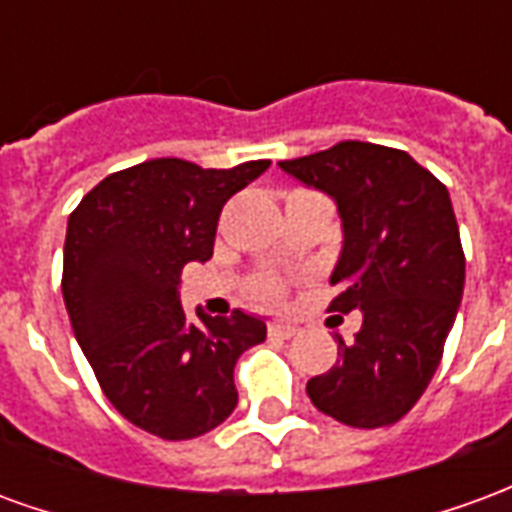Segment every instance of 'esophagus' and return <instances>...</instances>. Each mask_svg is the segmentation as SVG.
<instances>
[{"label": "esophagus", "instance_id": "esophagus-1", "mask_svg": "<svg viewBox=\"0 0 512 512\" xmlns=\"http://www.w3.org/2000/svg\"><path fill=\"white\" fill-rule=\"evenodd\" d=\"M268 334L277 337V340H290V337L299 334V326H293V323H271V326H268Z\"/></svg>", "mask_w": 512, "mask_h": 512}]
</instances>
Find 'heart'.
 Listing matches in <instances>:
<instances>
[{
  "label": "heart",
  "mask_w": 512,
  "mask_h": 512,
  "mask_svg": "<svg viewBox=\"0 0 512 512\" xmlns=\"http://www.w3.org/2000/svg\"><path fill=\"white\" fill-rule=\"evenodd\" d=\"M255 293L260 296V299H277V296H279V282H277V279H271V277L260 279V282L255 285Z\"/></svg>",
  "instance_id": "heart-1"
}]
</instances>
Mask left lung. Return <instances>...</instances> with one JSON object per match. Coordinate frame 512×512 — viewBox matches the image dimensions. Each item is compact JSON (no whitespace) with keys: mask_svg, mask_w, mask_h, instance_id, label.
<instances>
[{"mask_svg":"<svg viewBox=\"0 0 512 512\" xmlns=\"http://www.w3.org/2000/svg\"><path fill=\"white\" fill-rule=\"evenodd\" d=\"M279 167L337 202L340 293L329 310H362L354 343L337 337V365L310 378L307 395L351 428L395 425L428 389L463 296L450 191L406 150L354 139Z\"/></svg>","mask_w":512,"mask_h":512,"instance_id":"8db88e82","label":"left lung"}]
</instances>
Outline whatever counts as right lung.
<instances>
[{
  "instance_id": "right-lung-1",
  "label": "right lung",
  "mask_w": 512,
  "mask_h": 512,
  "mask_svg": "<svg viewBox=\"0 0 512 512\" xmlns=\"http://www.w3.org/2000/svg\"><path fill=\"white\" fill-rule=\"evenodd\" d=\"M271 161L202 169L153 158L112 172L68 219L62 299L76 340L109 403L158 439H197L233 414V370L266 340V323L186 318L178 285L186 263H205L224 202Z\"/></svg>"
}]
</instances>
